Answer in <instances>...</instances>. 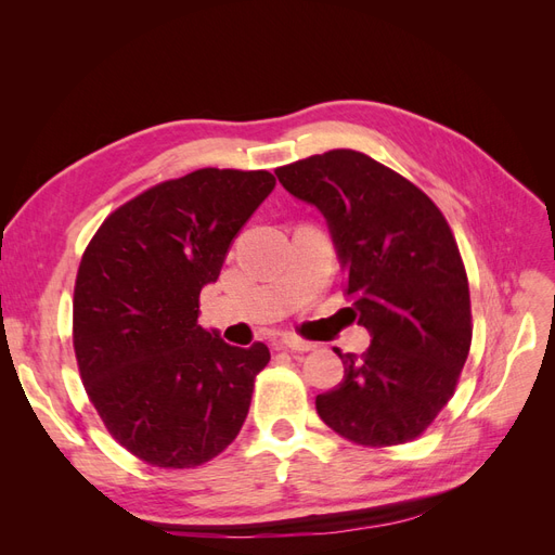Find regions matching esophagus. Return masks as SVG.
I'll return each mask as SVG.
<instances>
[{"mask_svg":"<svg viewBox=\"0 0 555 555\" xmlns=\"http://www.w3.org/2000/svg\"><path fill=\"white\" fill-rule=\"evenodd\" d=\"M280 347H284V349H292V351H310V349H314V345H312V343H308V340H300V338H296V335H282Z\"/></svg>","mask_w":555,"mask_h":555,"instance_id":"1","label":"esophagus"}]
</instances>
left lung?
I'll list each match as a JSON object with an SVG mask.
<instances>
[{"instance_id": "left-lung-1", "label": "left lung", "mask_w": 555, "mask_h": 555, "mask_svg": "<svg viewBox=\"0 0 555 555\" xmlns=\"http://www.w3.org/2000/svg\"><path fill=\"white\" fill-rule=\"evenodd\" d=\"M282 188L324 212L345 294L373 335L345 377L319 393L322 422L361 447L416 440L451 400L473 343L467 273L442 210L357 150H328L275 169Z\"/></svg>"}]
</instances>
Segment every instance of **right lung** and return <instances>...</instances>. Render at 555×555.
I'll use <instances>...</instances> for the list:
<instances>
[{"instance_id":"obj_1","label":"right lung","mask_w":555,"mask_h":555,"mask_svg":"<svg viewBox=\"0 0 555 555\" xmlns=\"http://www.w3.org/2000/svg\"><path fill=\"white\" fill-rule=\"evenodd\" d=\"M273 188V173L238 169L164 180L113 210L82 251L78 373L111 438L147 465H204L243 428L271 351L201 328L198 296Z\"/></svg>"}]
</instances>
